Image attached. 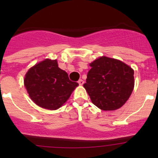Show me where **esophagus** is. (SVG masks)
Wrapping results in <instances>:
<instances>
[{"label":"esophagus","instance_id":"34e87169","mask_svg":"<svg viewBox=\"0 0 158 158\" xmlns=\"http://www.w3.org/2000/svg\"><path fill=\"white\" fill-rule=\"evenodd\" d=\"M78 82H79V84L80 85H83V83H84V81L82 80V79H79V81H78Z\"/></svg>","mask_w":158,"mask_h":158}]
</instances>
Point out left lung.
Wrapping results in <instances>:
<instances>
[{
    "mask_svg": "<svg viewBox=\"0 0 158 158\" xmlns=\"http://www.w3.org/2000/svg\"><path fill=\"white\" fill-rule=\"evenodd\" d=\"M90 66L83 86L92 102L104 111L122 107L133 91L134 70L120 60L106 56L95 60Z\"/></svg>",
    "mask_w": 158,
    "mask_h": 158,
    "instance_id": "1",
    "label": "left lung"
}]
</instances>
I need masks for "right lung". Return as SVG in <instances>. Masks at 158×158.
Returning <instances> with one entry per match:
<instances>
[{"label":"right lung","instance_id":"right-lung-1","mask_svg":"<svg viewBox=\"0 0 158 158\" xmlns=\"http://www.w3.org/2000/svg\"><path fill=\"white\" fill-rule=\"evenodd\" d=\"M24 85L37 106L56 110L67 101L79 84L69 80L67 73L59 68L56 60H45L28 70Z\"/></svg>","mask_w":158,"mask_h":158}]
</instances>
